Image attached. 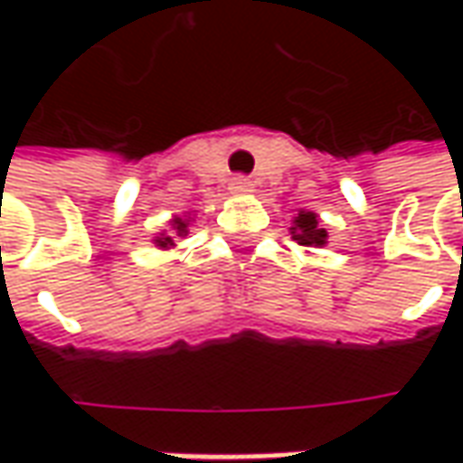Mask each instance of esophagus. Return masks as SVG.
Here are the masks:
<instances>
[{"instance_id": "34e87169", "label": "esophagus", "mask_w": 463, "mask_h": 463, "mask_svg": "<svg viewBox=\"0 0 463 463\" xmlns=\"http://www.w3.org/2000/svg\"><path fill=\"white\" fill-rule=\"evenodd\" d=\"M252 180L250 177H234L232 183H229V190L232 193H240V195H244V193H252Z\"/></svg>"}]
</instances>
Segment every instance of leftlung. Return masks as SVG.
<instances>
[{
  "label": "left lung",
  "mask_w": 463,
  "mask_h": 463,
  "mask_svg": "<svg viewBox=\"0 0 463 463\" xmlns=\"http://www.w3.org/2000/svg\"><path fill=\"white\" fill-rule=\"evenodd\" d=\"M291 237L304 247H325L329 234L314 211H298L291 223Z\"/></svg>",
  "instance_id": "obj_1"
}]
</instances>
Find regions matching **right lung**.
Listing matches in <instances>:
<instances>
[{
    "label": "right lung",
    "mask_w": 463,
    "mask_h": 463,
    "mask_svg": "<svg viewBox=\"0 0 463 463\" xmlns=\"http://www.w3.org/2000/svg\"><path fill=\"white\" fill-rule=\"evenodd\" d=\"M190 222H193L190 216H172V219H169L167 232L156 234L152 240L154 247H159V250H172L177 237H187V226H190Z\"/></svg>",
    "instance_id": "add662e5"
}]
</instances>
